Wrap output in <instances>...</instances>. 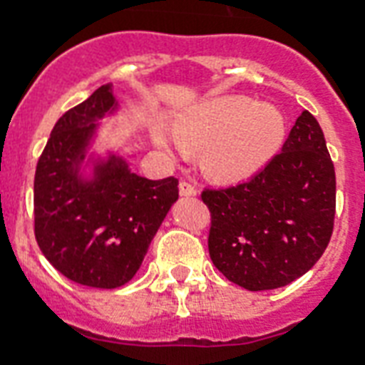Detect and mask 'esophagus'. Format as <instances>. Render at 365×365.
I'll list each match as a JSON object with an SVG mask.
<instances>
[{
    "label": "esophagus",
    "instance_id": "34e87169",
    "mask_svg": "<svg viewBox=\"0 0 365 365\" xmlns=\"http://www.w3.org/2000/svg\"><path fill=\"white\" fill-rule=\"evenodd\" d=\"M180 195H183V197H193V195H197V187L191 182H187V180H182L180 182Z\"/></svg>",
    "mask_w": 365,
    "mask_h": 365
}]
</instances>
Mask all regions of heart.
Masks as SVG:
<instances>
[{"label":"heart","mask_w":365,"mask_h":365,"mask_svg":"<svg viewBox=\"0 0 365 365\" xmlns=\"http://www.w3.org/2000/svg\"><path fill=\"white\" fill-rule=\"evenodd\" d=\"M286 134L280 110L242 96H220L195 106L176 123L174 138L185 151H202L210 176L235 182L252 176L277 153ZM159 145L165 140L155 136Z\"/></svg>","instance_id":"1"}]
</instances>
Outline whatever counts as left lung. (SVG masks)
I'll list each match as a JSON object with an SVG mask.
<instances>
[{"mask_svg":"<svg viewBox=\"0 0 365 365\" xmlns=\"http://www.w3.org/2000/svg\"><path fill=\"white\" fill-rule=\"evenodd\" d=\"M208 252L231 282L250 292L282 288L328 248L335 217V168L324 132L303 111L282 145L248 182L206 187Z\"/></svg>","mask_w":365,"mask_h":365,"instance_id":"obj_1","label":"left lung"}]
</instances>
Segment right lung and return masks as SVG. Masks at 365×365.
<instances>
[{
    "label": "right lung",
    "mask_w": 365,
    "mask_h": 365,
    "mask_svg": "<svg viewBox=\"0 0 365 365\" xmlns=\"http://www.w3.org/2000/svg\"><path fill=\"white\" fill-rule=\"evenodd\" d=\"M113 106L106 85L66 111L34 180V233L43 255L66 278L104 289L119 288L136 274L180 195L178 178L148 180L115 157L96 168L93 182L77 180V163L96 121Z\"/></svg>",
    "instance_id": "add662e5"
}]
</instances>
